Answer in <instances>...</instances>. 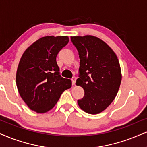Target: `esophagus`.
<instances>
[{
	"mask_svg": "<svg viewBox=\"0 0 147 147\" xmlns=\"http://www.w3.org/2000/svg\"><path fill=\"white\" fill-rule=\"evenodd\" d=\"M76 78L75 76H74V77L71 78L72 84H73V85H75V84H76Z\"/></svg>",
	"mask_w": 147,
	"mask_h": 147,
	"instance_id": "esophagus-1",
	"label": "esophagus"
}]
</instances>
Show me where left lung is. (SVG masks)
Instances as JSON below:
<instances>
[{"label": "left lung", "mask_w": 147, "mask_h": 147, "mask_svg": "<svg viewBox=\"0 0 147 147\" xmlns=\"http://www.w3.org/2000/svg\"><path fill=\"white\" fill-rule=\"evenodd\" d=\"M80 58L76 85L84 90L78 100L80 108L95 115L106 109L115 99L121 82L119 60L104 41L91 35L71 37Z\"/></svg>", "instance_id": "left-lung-1"}]
</instances>
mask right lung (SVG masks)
Segmentation results:
<instances>
[{
  "label": "right lung",
  "mask_w": 147,
  "mask_h": 147,
  "mask_svg": "<svg viewBox=\"0 0 147 147\" xmlns=\"http://www.w3.org/2000/svg\"><path fill=\"white\" fill-rule=\"evenodd\" d=\"M69 42L67 36H47L38 39L22 56L16 84L22 99L30 110L44 113L55 106L71 81L60 75L57 56Z\"/></svg>",
  "instance_id": "obj_1"
}]
</instances>
